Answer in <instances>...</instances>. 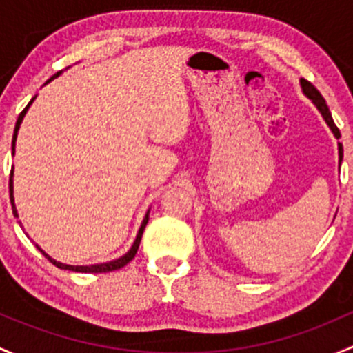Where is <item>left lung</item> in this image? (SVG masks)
Segmentation results:
<instances>
[{"label":"left lung","instance_id":"left-lung-1","mask_svg":"<svg viewBox=\"0 0 353 353\" xmlns=\"http://www.w3.org/2000/svg\"><path fill=\"white\" fill-rule=\"evenodd\" d=\"M301 86H303L304 95L310 97L311 100H312V103H314L316 107H318V110L321 112V115H323V117H325V121L330 125V129L333 130V134H335L336 139H340V129L335 125V122H333L332 112H330L328 105H326L325 98L321 97V93H319L318 90H316V86L312 85L311 81H307V79H304V78L301 79ZM339 152H340V161H341V156H343V148H341V143H339Z\"/></svg>","mask_w":353,"mask_h":353}]
</instances>
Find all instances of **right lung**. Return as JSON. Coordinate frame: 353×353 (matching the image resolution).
<instances>
[{
	"instance_id": "add662e5",
	"label": "right lung",
	"mask_w": 353,
	"mask_h": 353,
	"mask_svg": "<svg viewBox=\"0 0 353 353\" xmlns=\"http://www.w3.org/2000/svg\"><path fill=\"white\" fill-rule=\"evenodd\" d=\"M59 72H61V71H59ZM59 72H57V74H54L52 78H50V79H54V78H56V76H59ZM50 79H49V81H50ZM32 101H34V98H32V100H30V103H32ZM30 103H28L27 107H25L23 110H21V114L18 115V121H17V125H14V134H13V152H14V141H17V134H18V129H20V123H21V121H23V117H25V114H27V110H28V107H30ZM12 176H13V172L10 173V201H12L13 214H14V216L18 217V214H17V207H14V202H13V180H12ZM148 221H150V212L146 214V217H144L143 224H141V228H139V232H137V238H136V241H134L132 248H130L129 252L125 253V255L119 258V260L108 261V263L90 265V267H72V265H64V263H61V261H56V260H52V258H50L49 255H47V253H43L41 248H39V250H41V252H42V255H46V258H47V260L50 261V263H54V265H56V267H59V268H64V270L81 272V274H103V272L119 270V268H122L123 265H127V263H129L130 260H132L134 256H136L137 250H139V243H141V238H143V232H144V228H146Z\"/></svg>"
}]
</instances>
